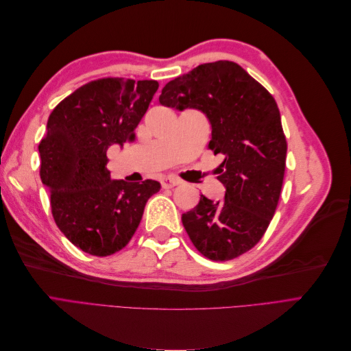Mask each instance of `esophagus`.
Listing matches in <instances>:
<instances>
[{
    "mask_svg": "<svg viewBox=\"0 0 351 351\" xmlns=\"http://www.w3.org/2000/svg\"><path fill=\"white\" fill-rule=\"evenodd\" d=\"M180 183V180L178 178H176V177H164L162 180H161V186L164 187V189H173V187H176V186H178Z\"/></svg>",
    "mask_w": 351,
    "mask_h": 351,
    "instance_id": "34e87169",
    "label": "esophagus"
}]
</instances>
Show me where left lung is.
<instances>
[{
  "label": "left lung",
  "mask_w": 351,
  "mask_h": 351,
  "mask_svg": "<svg viewBox=\"0 0 351 351\" xmlns=\"http://www.w3.org/2000/svg\"><path fill=\"white\" fill-rule=\"evenodd\" d=\"M159 102L204 112L212 127L209 149L224 155L218 180L226 197L204 195L182 217L195 247L210 261L250 250L277 209L287 156L281 115L272 95L232 61L200 64L168 82Z\"/></svg>",
  "instance_id": "8db88e82"
}]
</instances>
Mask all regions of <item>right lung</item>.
Returning a JSON list of instances; mask_svg holds the SVG:
<instances>
[{
	"label": "right lung",
	"mask_w": 351,
	"mask_h": 351,
	"mask_svg": "<svg viewBox=\"0 0 351 351\" xmlns=\"http://www.w3.org/2000/svg\"><path fill=\"white\" fill-rule=\"evenodd\" d=\"M156 80L105 77L74 90L52 110L39 143L40 180L51 193L57 227L76 247L110 256L130 241L155 180H111L107 151L134 141L158 90Z\"/></svg>",
	"instance_id": "add662e5"
}]
</instances>
